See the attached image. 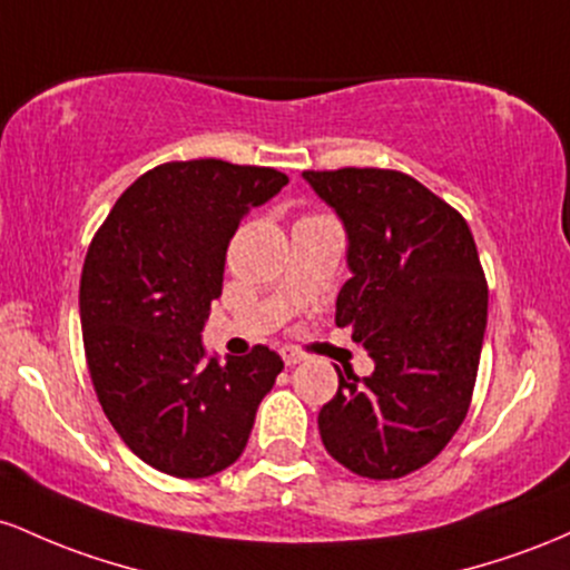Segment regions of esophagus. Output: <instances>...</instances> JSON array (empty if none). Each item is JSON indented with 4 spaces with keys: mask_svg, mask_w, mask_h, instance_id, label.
Returning a JSON list of instances; mask_svg holds the SVG:
<instances>
[{
    "mask_svg": "<svg viewBox=\"0 0 570 570\" xmlns=\"http://www.w3.org/2000/svg\"><path fill=\"white\" fill-rule=\"evenodd\" d=\"M283 361L287 366H296V363L304 361V353H298L296 347H283Z\"/></svg>",
    "mask_w": 570,
    "mask_h": 570,
    "instance_id": "1",
    "label": "esophagus"
}]
</instances>
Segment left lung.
<instances>
[{
  "label": "left lung",
  "instance_id": "8db88e82",
  "mask_svg": "<svg viewBox=\"0 0 570 570\" xmlns=\"http://www.w3.org/2000/svg\"><path fill=\"white\" fill-rule=\"evenodd\" d=\"M342 217L353 277L336 325L374 357V374H338L317 414L320 439L344 469L401 479L450 444L474 393L488 279L458 209L395 169L304 171Z\"/></svg>",
  "mask_w": 570,
  "mask_h": 570
}]
</instances>
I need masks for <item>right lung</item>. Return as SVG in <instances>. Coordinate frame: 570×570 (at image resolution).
<instances>
[{"label":"right lung","mask_w":570,"mask_h":570,"mask_svg":"<svg viewBox=\"0 0 570 570\" xmlns=\"http://www.w3.org/2000/svg\"><path fill=\"white\" fill-rule=\"evenodd\" d=\"M283 185L268 166L161 164L124 190L88 247L80 323L96 399L134 455L164 474L228 469L283 371L264 344L226 363L202 344L228 242Z\"/></svg>","instance_id":"obj_1"}]
</instances>
